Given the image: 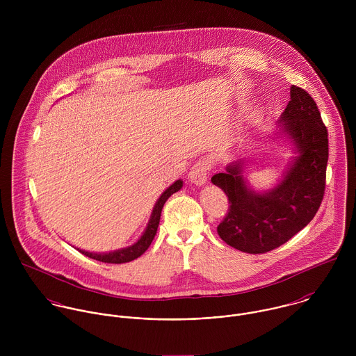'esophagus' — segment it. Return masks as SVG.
Returning <instances> with one entry per match:
<instances>
[{
    "instance_id": "1",
    "label": "esophagus",
    "mask_w": 356,
    "mask_h": 356,
    "mask_svg": "<svg viewBox=\"0 0 356 356\" xmlns=\"http://www.w3.org/2000/svg\"><path fill=\"white\" fill-rule=\"evenodd\" d=\"M211 170V164L208 160L202 159L199 160L192 168H191V172L188 175L189 181L195 185H199L202 186L205 182H207V175H208V171Z\"/></svg>"
}]
</instances>
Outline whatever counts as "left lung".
I'll use <instances>...</instances> for the list:
<instances>
[{
    "mask_svg": "<svg viewBox=\"0 0 356 356\" xmlns=\"http://www.w3.org/2000/svg\"><path fill=\"white\" fill-rule=\"evenodd\" d=\"M278 126L277 134L291 143L295 156L274 188L254 191L243 175L244 159L211 178L230 204L218 234L247 254H264L291 240L312 220L325 193L327 130L316 104L302 88H291V102Z\"/></svg>",
    "mask_w": 356,
    "mask_h": 356,
    "instance_id": "left-lung-1",
    "label": "left lung"
}]
</instances>
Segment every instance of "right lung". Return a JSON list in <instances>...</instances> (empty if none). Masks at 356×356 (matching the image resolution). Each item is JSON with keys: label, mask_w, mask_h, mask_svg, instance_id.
Masks as SVG:
<instances>
[{"label": "right lung", "mask_w": 356, "mask_h": 356, "mask_svg": "<svg viewBox=\"0 0 356 356\" xmlns=\"http://www.w3.org/2000/svg\"><path fill=\"white\" fill-rule=\"evenodd\" d=\"M182 179H178L175 181L172 185H170L163 193L161 196L157 199V202L153 207L152 213H151V218H149V222L147 225V229L145 232L143 233V236L137 240V243H134L133 245L130 247H126V248H122V250H116V251H111V252H102V254H96V252H89V251H83V250H79L78 251L81 254L90 257V259H95V260H99V261H104V263H115V264H120V263H127V261H131L137 257H140L141 254H144L151 243L156 236V232H157V226H159V222H160V215H161V209H163V205L167 202V199L174 195L175 192L181 191L182 189Z\"/></svg>", "instance_id": "add662e5"}]
</instances>
